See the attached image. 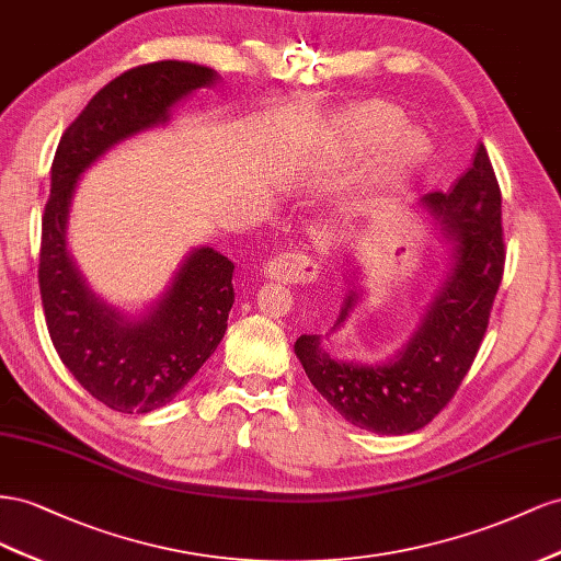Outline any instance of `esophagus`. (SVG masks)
<instances>
[{"label": "esophagus", "mask_w": 561, "mask_h": 561, "mask_svg": "<svg viewBox=\"0 0 561 561\" xmlns=\"http://www.w3.org/2000/svg\"><path fill=\"white\" fill-rule=\"evenodd\" d=\"M265 277L284 284H310L319 275V265L308 251H284L277 259L267 261Z\"/></svg>", "instance_id": "esophagus-1"}]
</instances>
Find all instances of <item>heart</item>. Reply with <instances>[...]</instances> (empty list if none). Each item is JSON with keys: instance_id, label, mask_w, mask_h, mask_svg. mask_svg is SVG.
Listing matches in <instances>:
<instances>
[{"instance_id": "1", "label": "heart", "mask_w": 561, "mask_h": 561, "mask_svg": "<svg viewBox=\"0 0 561 561\" xmlns=\"http://www.w3.org/2000/svg\"><path fill=\"white\" fill-rule=\"evenodd\" d=\"M399 126V115L394 110H371L369 115L364 117V129L369 131L374 138H386ZM404 157L419 154V136H407L399 146Z\"/></svg>"}]
</instances>
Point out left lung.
Here are the masks:
<instances>
[{"label": "left lung", "mask_w": 561, "mask_h": 561, "mask_svg": "<svg viewBox=\"0 0 561 561\" xmlns=\"http://www.w3.org/2000/svg\"><path fill=\"white\" fill-rule=\"evenodd\" d=\"M419 204L451 249L444 277L404 347L386 362L359 364L333 359L319 335H300L294 345L317 392L345 421L378 435H409L451 402L477 357L503 279L501 187L482 142L451 192H427ZM347 284L331 331L347 322L364 294L357 277L352 282L350 275Z\"/></svg>", "instance_id": "8db88e82"}]
</instances>
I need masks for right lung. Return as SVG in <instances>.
Instances as JSON below:
<instances>
[{"instance_id":"right-lung-1","label":"right lung","mask_w":561,"mask_h":561,"mask_svg":"<svg viewBox=\"0 0 561 561\" xmlns=\"http://www.w3.org/2000/svg\"><path fill=\"white\" fill-rule=\"evenodd\" d=\"M211 68L159 60L112 79L62 134L42 218L39 291L60 362L91 397L119 413H148L179 394L214 355L234 302V263L199 247L138 317L95 296L68 251L70 206L82 173L117 146L171 119V107L214 87Z\"/></svg>"}]
</instances>
